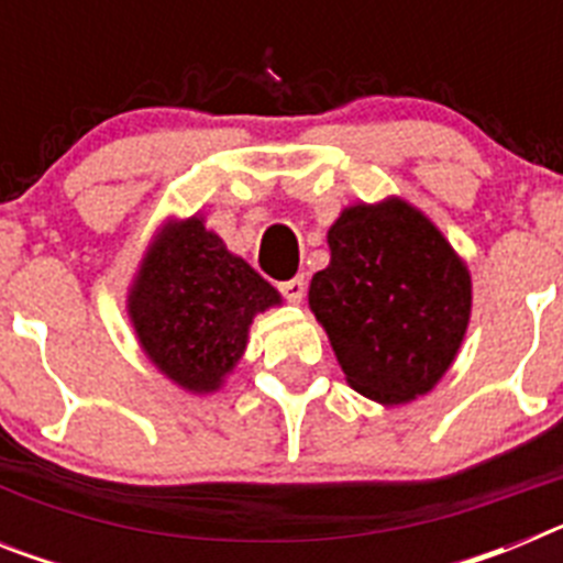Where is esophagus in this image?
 Wrapping results in <instances>:
<instances>
[{"label":"esophagus","instance_id":"1","mask_svg":"<svg viewBox=\"0 0 563 563\" xmlns=\"http://www.w3.org/2000/svg\"><path fill=\"white\" fill-rule=\"evenodd\" d=\"M278 290L285 292L287 301H292V305H301V298H305V292H307L305 276H296V278H290V282H282V285H278Z\"/></svg>","mask_w":563,"mask_h":563}]
</instances>
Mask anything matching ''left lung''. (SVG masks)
Returning <instances> with one entry per match:
<instances>
[{
  "label": "left lung",
  "mask_w": 563,
  "mask_h": 563,
  "mask_svg": "<svg viewBox=\"0 0 563 563\" xmlns=\"http://www.w3.org/2000/svg\"><path fill=\"white\" fill-rule=\"evenodd\" d=\"M330 265L310 282L346 383L380 406L429 395L465 341L474 285L465 258L406 202H355L327 231Z\"/></svg>",
  "instance_id": "1"
}]
</instances>
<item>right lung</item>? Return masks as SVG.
<instances>
[{
	"instance_id": "add662e5",
	"label": "right lung",
	"mask_w": 563,
	"mask_h": 563,
	"mask_svg": "<svg viewBox=\"0 0 563 563\" xmlns=\"http://www.w3.org/2000/svg\"><path fill=\"white\" fill-rule=\"evenodd\" d=\"M278 305L276 287L228 251L200 213L154 233L126 292L143 355L188 395L220 391L245 355L253 318Z\"/></svg>"
}]
</instances>
